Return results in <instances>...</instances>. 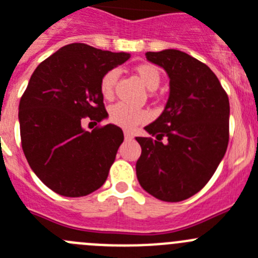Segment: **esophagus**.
Returning <instances> with one entry per match:
<instances>
[{
  "label": "esophagus",
  "mask_w": 258,
  "mask_h": 258,
  "mask_svg": "<svg viewBox=\"0 0 258 258\" xmlns=\"http://www.w3.org/2000/svg\"><path fill=\"white\" fill-rule=\"evenodd\" d=\"M124 140H126V141L134 140V135H132L131 132L126 131V132H124Z\"/></svg>",
  "instance_id": "obj_1"
}]
</instances>
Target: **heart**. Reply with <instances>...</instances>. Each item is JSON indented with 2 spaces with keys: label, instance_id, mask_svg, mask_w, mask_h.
Masks as SVG:
<instances>
[{
  "label": "heart",
  "instance_id": "heart-1",
  "mask_svg": "<svg viewBox=\"0 0 258 258\" xmlns=\"http://www.w3.org/2000/svg\"><path fill=\"white\" fill-rule=\"evenodd\" d=\"M136 74L139 80L141 81L146 89L150 91H154L158 89L161 83V73L157 67L152 64H141L136 68ZM118 80V72L115 69L106 72L100 81V92L105 99H112L114 94V86ZM149 113L144 109L132 108L126 104L118 103L110 108L109 112V119L118 127H122L124 130H134L138 124L144 123L149 119Z\"/></svg>",
  "mask_w": 258,
  "mask_h": 258
}]
</instances>
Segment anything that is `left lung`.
Returning a JSON list of instances; mask_svg holds the SVG:
<instances>
[{"instance_id": "obj_1", "label": "left lung", "mask_w": 258, "mask_h": 258, "mask_svg": "<svg viewBox=\"0 0 258 258\" xmlns=\"http://www.w3.org/2000/svg\"><path fill=\"white\" fill-rule=\"evenodd\" d=\"M169 77L162 114L145 127L155 139L136 138L141 155L136 175L141 187L164 202H180L203 189L229 143V97L206 64L182 51L146 52Z\"/></svg>"}]
</instances>
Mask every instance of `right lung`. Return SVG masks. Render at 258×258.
Instances as JSON below:
<instances>
[{
	"instance_id": "obj_1",
	"label": "right lung",
	"mask_w": 258,
	"mask_h": 258,
	"mask_svg": "<svg viewBox=\"0 0 258 258\" xmlns=\"http://www.w3.org/2000/svg\"><path fill=\"white\" fill-rule=\"evenodd\" d=\"M128 59L127 52L71 43L32 74L19 104L22 148L37 177L60 196H87L105 182L123 132L110 123L89 132L81 122L108 117L100 81Z\"/></svg>"
}]
</instances>
